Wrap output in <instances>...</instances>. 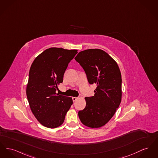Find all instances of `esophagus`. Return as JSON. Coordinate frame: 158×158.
Segmentation results:
<instances>
[{
	"mask_svg": "<svg viewBox=\"0 0 158 158\" xmlns=\"http://www.w3.org/2000/svg\"><path fill=\"white\" fill-rule=\"evenodd\" d=\"M78 99L77 97H72V100H73V102H76L77 100Z\"/></svg>",
	"mask_w": 158,
	"mask_h": 158,
	"instance_id": "1",
	"label": "esophagus"
}]
</instances>
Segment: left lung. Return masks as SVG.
Segmentation results:
<instances>
[{
  "instance_id": "left-lung-1",
  "label": "left lung",
  "mask_w": 158,
  "mask_h": 158,
  "mask_svg": "<svg viewBox=\"0 0 158 158\" xmlns=\"http://www.w3.org/2000/svg\"><path fill=\"white\" fill-rule=\"evenodd\" d=\"M82 67L88 82L96 84L94 96L85 97L86 107L78 112L81 122L88 127H102L110 120L122 98V77L116 62L99 49L80 52L74 58Z\"/></svg>"
}]
</instances>
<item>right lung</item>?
I'll return each instance as SVG.
<instances>
[{"instance_id":"obj_1","label":"right lung","mask_w":158,"mask_h":158,"mask_svg":"<svg viewBox=\"0 0 158 158\" xmlns=\"http://www.w3.org/2000/svg\"><path fill=\"white\" fill-rule=\"evenodd\" d=\"M77 53L76 49L50 48L37 56L31 65L26 88L27 100L35 118L47 128L60 126L73 104L71 97L58 95L56 91Z\"/></svg>"}]
</instances>
